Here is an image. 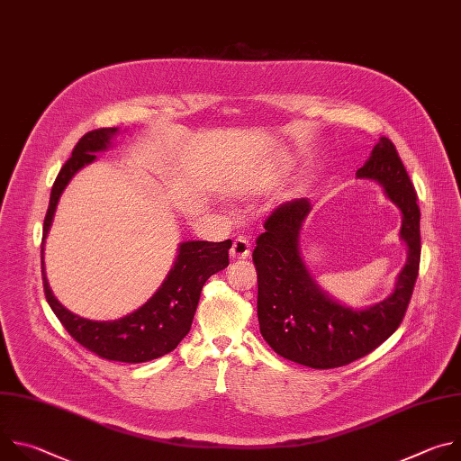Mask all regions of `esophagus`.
Here are the masks:
<instances>
[{"label": "esophagus", "mask_w": 461, "mask_h": 461, "mask_svg": "<svg viewBox=\"0 0 461 461\" xmlns=\"http://www.w3.org/2000/svg\"><path fill=\"white\" fill-rule=\"evenodd\" d=\"M230 255L233 258H248L249 255V242L246 237H237L231 244V249H230Z\"/></svg>", "instance_id": "34e87169"}]
</instances>
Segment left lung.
I'll return each mask as SVG.
<instances>
[{
	"label": "left lung",
	"instance_id": "obj_1",
	"mask_svg": "<svg viewBox=\"0 0 461 461\" xmlns=\"http://www.w3.org/2000/svg\"><path fill=\"white\" fill-rule=\"evenodd\" d=\"M357 176L383 184L388 199L403 213L402 239L409 246V258L396 290L384 301L356 312L315 286L299 255V231L310 213L306 199L277 206L265 221V233L255 240L260 334L274 352L310 368L350 365L386 341L405 317L420 272L418 194L396 146L381 137Z\"/></svg>",
	"mask_w": 461,
	"mask_h": 461
}]
</instances>
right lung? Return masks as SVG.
I'll return each instance as SVG.
<instances>
[{"mask_svg": "<svg viewBox=\"0 0 461 461\" xmlns=\"http://www.w3.org/2000/svg\"><path fill=\"white\" fill-rule=\"evenodd\" d=\"M116 127H102L86 133L73 149V157L59 169L52 191L49 210L43 221V242L52 224V217L59 201V194L69 184L73 175L86 164L96 158V151L109 146ZM43 242H41V276L45 299L65 330L71 334L84 348L98 357L122 363H144L164 354H169L187 336L193 315L199 304L203 286L206 281L230 265L228 249L231 240L208 242L189 240L182 242L175 267L158 292L137 312L118 321H89L63 308L52 295L45 277L43 267Z\"/></svg>", "mask_w": 461, "mask_h": 461, "instance_id": "right-lung-1", "label": "right lung"}]
</instances>
